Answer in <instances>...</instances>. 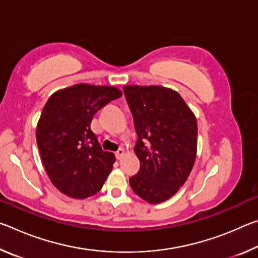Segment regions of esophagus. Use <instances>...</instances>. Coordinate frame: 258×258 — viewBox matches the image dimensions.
Wrapping results in <instances>:
<instances>
[{
    "label": "esophagus",
    "instance_id": "obj_1",
    "mask_svg": "<svg viewBox=\"0 0 258 258\" xmlns=\"http://www.w3.org/2000/svg\"><path fill=\"white\" fill-rule=\"evenodd\" d=\"M124 154H125V151H124V149H118V150H117V151L115 152V156H116V158L119 160V159L121 158V157H123V156H124Z\"/></svg>",
    "mask_w": 258,
    "mask_h": 258
}]
</instances>
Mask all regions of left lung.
Instances as JSON below:
<instances>
[{"label": "left lung", "instance_id": "left-lung-1", "mask_svg": "<svg viewBox=\"0 0 258 258\" xmlns=\"http://www.w3.org/2000/svg\"><path fill=\"white\" fill-rule=\"evenodd\" d=\"M134 118L140 169L130 185L149 204L169 199L184 184L197 155V119L176 91L163 86L123 87Z\"/></svg>", "mask_w": 258, "mask_h": 258}]
</instances>
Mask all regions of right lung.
Returning <instances> with one entry per match:
<instances>
[{
  "mask_svg": "<svg viewBox=\"0 0 258 258\" xmlns=\"http://www.w3.org/2000/svg\"><path fill=\"white\" fill-rule=\"evenodd\" d=\"M120 97L113 86L76 84L56 91L43 108L37 147L52 184L68 197L95 195L111 172L115 155L102 150L91 121L100 109Z\"/></svg>",
  "mask_w": 258,
  "mask_h": 258,
  "instance_id": "obj_1",
  "label": "right lung"
}]
</instances>
